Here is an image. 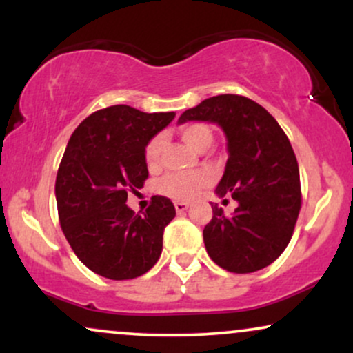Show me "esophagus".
Returning <instances> with one entry per match:
<instances>
[{"instance_id":"obj_1","label":"esophagus","mask_w":353,"mask_h":353,"mask_svg":"<svg viewBox=\"0 0 353 353\" xmlns=\"http://www.w3.org/2000/svg\"><path fill=\"white\" fill-rule=\"evenodd\" d=\"M174 208H176V210L177 212H184V210H188L189 209V202H181V201H177V202H174Z\"/></svg>"}]
</instances>
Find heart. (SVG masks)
<instances>
[{
  "instance_id": "b5f03b06",
  "label": "heart",
  "mask_w": 353,
  "mask_h": 353,
  "mask_svg": "<svg viewBox=\"0 0 353 353\" xmlns=\"http://www.w3.org/2000/svg\"><path fill=\"white\" fill-rule=\"evenodd\" d=\"M179 134L185 144H189L190 148L196 149V151L199 152L209 149L214 141V134L212 131H210L209 125L199 124V123L182 125ZM163 149H164V136L161 134L154 136L148 143V145H145V151H144L145 164H148L151 169L159 165L161 156H163ZM209 181H210V174L208 171L172 172L161 179L157 189H159L161 194H164V196L168 197H172V199L188 201L190 197L196 196L204 185H208Z\"/></svg>"
}]
</instances>
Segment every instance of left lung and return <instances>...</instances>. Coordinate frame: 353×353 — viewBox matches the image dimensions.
Here are the masks:
<instances>
[{
    "instance_id": "left-lung-1",
    "label": "left lung",
    "mask_w": 353,
    "mask_h": 353,
    "mask_svg": "<svg viewBox=\"0 0 353 353\" xmlns=\"http://www.w3.org/2000/svg\"><path fill=\"white\" fill-rule=\"evenodd\" d=\"M208 121L228 139L229 159L216 194L237 208L225 216L212 204L204 228L209 257L222 269L249 274L270 265L285 250L301 210V177L289 137L261 104L237 94L204 99L177 123Z\"/></svg>"
}]
</instances>
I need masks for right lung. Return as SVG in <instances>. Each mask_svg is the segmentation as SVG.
Returning <instances> with one entry per match:
<instances>
[{
    "mask_svg": "<svg viewBox=\"0 0 353 353\" xmlns=\"http://www.w3.org/2000/svg\"><path fill=\"white\" fill-rule=\"evenodd\" d=\"M174 117L117 104L92 112L72 132L54 192L61 229L92 272L128 281L161 257L164 228L176 216L172 202L154 196L143 214H134L125 201L149 176L145 145Z\"/></svg>",
    "mask_w": 353,
    "mask_h": 353,
    "instance_id": "1",
    "label": "right lung"
}]
</instances>
